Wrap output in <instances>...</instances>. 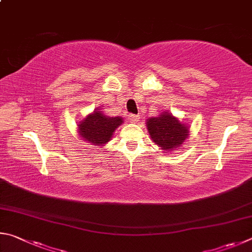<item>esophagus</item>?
I'll return each instance as SVG.
<instances>
[{
    "instance_id": "obj_1",
    "label": "esophagus",
    "mask_w": 252,
    "mask_h": 252,
    "mask_svg": "<svg viewBox=\"0 0 252 252\" xmlns=\"http://www.w3.org/2000/svg\"><path fill=\"white\" fill-rule=\"evenodd\" d=\"M128 121L130 123H137L139 121V116H138V115H135V114H130L128 116Z\"/></svg>"
}]
</instances>
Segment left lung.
Returning <instances> with one entry per match:
<instances>
[{
  "instance_id": "obj_1",
  "label": "left lung",
  "mask_w": 252,
  "mask_h": 252,
  "mask_svg": "<svg viewBox=\"0 0 252 252\" xmlns=\"http://www.w3.org/2000/svg\"><path fill=\"white\" fill-rule=\"evenodd\" d=\"M147 128L153 142L166 152L173 151L174 148L180 149L189 135L187 126L167 112L158 117L149 118Z\"/></svg>"
}]
</instances>
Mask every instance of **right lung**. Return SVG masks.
<instances>
[{"mask_svg": "<svg viewBox=\"0 0 252 252\" xmlns=\"http://www.w3.org/2000/svg\"><path fill=\"white\" fill-rule=\"evenodd\" d=\"M122 123L121 117H107L100 112H94L78 124L79 135L86 142L100 146L109 142L115 129Z\"/></svg>", "mask_w": 252, "mask_h": 252, "instance_id": "obj_1", "label": "right lung"}]
</instances>
